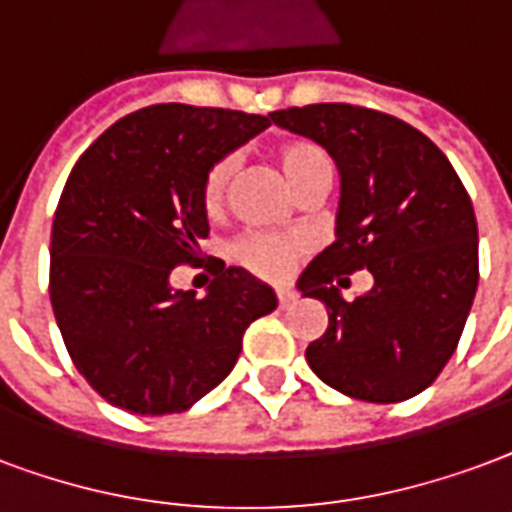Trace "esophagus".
Listing matches in <instances>:
<instances>
[{
    "mask_svg": "<svg viewBox=\"0 0 512 512\" xmlns=\"http://www.w3.org/2000/svg\"><path fill=\"white\" fill-rule=\"evenodd\" d=\"M276 301H279V309H287L295 301V293L293 290H276Z\"/></svg>",
    "mask_w": 512,
    "mask_h": 512,
    "instance_id": "34e87169",
    "label": "esophagus"
}]
</instances>
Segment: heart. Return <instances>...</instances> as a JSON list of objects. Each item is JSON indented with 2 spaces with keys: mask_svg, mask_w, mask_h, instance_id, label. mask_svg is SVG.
<instances>
[{
  "mask_svg": "<svg viewBox=\"0 0 512 512\" xmlns=\"http://www.w3.org/2000/svg\"><path fill=\"white\" fill-rule=\"evenodd\" d=\"M271 157H274L276 168L285 176L290 189L301 200H323L331 192L336 165H333L331 154L320 143H314L309 138L282 140V143L274 146ZM233 181H236V157L227 154V157H217L208 165L203 184H200V203H203V211L211 219L225 214L227 200H230V192H233ZM304 252V238L252 233V236L238 241L233 255H236L238 266H244L249 274L279 282L293 271L295 263L304 257Z\"/></svg>",
  "mask_w": 512,
  "mask_h": 512,
  "instance_id": "b5f03b06",
  "label": "heart"
}]
</instances>
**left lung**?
<instances>
[{
	"label": "left lung",
	"instance_id": "1",
	"mask_svg": "<svg viewBox=\"0 0 512 512\" xmlns=\"http://www.w3.org/2000/svg\"><path fill=\"white\" fill-rule=\"evenodd\" d=\"M320 143L342 173L336 241L298 279L328 309L306 347L312 372L344 396L393 404L426 391L456 352L478 290V222L448 157L407 121L347 102L274 111ZM366 267L375 287L344 302Z\"/></svg>",
	"mask_w": 512,
	"mask_h": 512
}]
</instances>
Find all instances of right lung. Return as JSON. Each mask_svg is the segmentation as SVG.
I'll use <instances>...</instances> for the list:
<instances>
[{"instance_id": "add662e5", "label": "right lung", "mask_w": 512, "mask_h": 512, "mask_svg": "<svg viewBox=\"0 0 512 512\" xmlns=\"http://www.w3.org/2000/svg\"><path fill=\"white\" fill-rule=\"evenodd\" d=\"M268 124L162 102L116 121L75 162L54 214L48 293L75 369L113 407L189 410L233 372L246 328L276 309L271 287L214 257L206 298L170 290L173 268L200 263L208 165Z\"/></svg>"}]
</instances>
